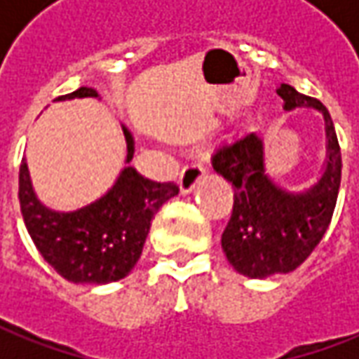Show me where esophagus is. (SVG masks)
Instances as JSON below:
<instances>
[{"mask_svg":"<svg viewBox=\"0 0 359 359\" xmlns=\"http://www.w3.org/2000/svg\"><path fill=\"white\" fill-rule=\"evenodd\" d=\"M204 167L200 165V163H189L184 169H182V172H180L179 177V187H180V192L182 194H189V192H192L194 190V187L198 184V180L204 177Z\"/></svg>","mask_w":359,"mask_h":359,"instance_id":"34e87169","label":"esophagus"}]
</instances>
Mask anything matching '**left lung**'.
<instances>
[{
    "instance_id": "obj_1",
    "label": "left lung",
    "mask_w": 359,
    "mask_h": 359,
    "mask_svg": "<svg viewBox=\"0 0 359 359\" xmlns=\"http://www.w3.org/2000/svg\"><path fill=\"white\" fill-rule=\"evenodd\" d=\"M277 94L285 109L314 108L323 114L326 165L313 187L287 192L265 172L263 141L257 133H245L216 149L212 167L233 187V208L222 233V250L231 267L251 279L294 271L313 253L332 220L342 179L340 145L323 102L289 84H281Z\"/></svg>"
}]
</instances>
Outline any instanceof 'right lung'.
Masks as SVG:
<instances>
[{
	"instance_id": "obj_1",
	"label": "right lung",
	"mask_w": 359,
	"mask_h": 359,
	"mask_svg": "<svg viewBox=\"0 0 359 359\" xmlns=\"http://www.w3.org/2000/svg\"><path fill=\"white\" fill-rule=\"evenodd\" d=\"M74 97H97V92L82 86L57 100ZM123 135L129 163L135 145L126 126ZM177 194L175 182H155L126 167L102 198L74 212H57L36 198L25 159L19 169V204L27 231L45 262L72 283L106 285L129 275L141 257L151 220Z\"/></svg>"
}]
</instances>
